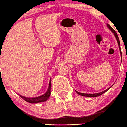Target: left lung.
<instances>
[{"instance_id": "1", "label": "left lung", "mask_w": 127, "mask_h": 127, "mask_svg": "<svg viewBox=\"0 0 127 127\" xmlns=\"http://www.w3.org/2000/svg\"><path fill=\"white\" fill-rule=\"evenodd\" d=\"M107 27H108L109 29L111 31V32H113V34H114V36H115L116 39L117 40V42H118V45H119V50H120V53H121V56H122V52H121V45H120V42H119V37L118 36V34H117L115 30H114V29L112 28V27H111L109 24H107ZM122 58V57H121ZM111 88V87H110V88H107V90H105L102 91V92H100V93H94V94H88V93H79L78 92V91H76V92H77V94H79V95H80V96H85V97H97V96H100V95H102V94L104 93L105 92H106V91L108 90L110 88Z\"/></svg>"}]
</instances>
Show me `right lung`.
<instances>
[{
    "label": "right lung",
    "mask_w": 127,
    "mask_h": 127,
    "mask_svg": "<svg viewBox=\"0 0 127 127\" xmlns=\"http://www.w3.org/2000/svg\"><path fill=\"white\" fill-rule=\"evenodd\" d=\"M50 95H51V80H50V83H49V86L48 88L47 92L44 94V95H42V96L37 97H26L21 96L20 95H18L22 99H24V100H25L26 102H29L31 103H39V102H45L46 100H47L48 99V98L50 97Z\"/></svg>",
    "instance_id": "right-lung-1"
}]
</instances>
